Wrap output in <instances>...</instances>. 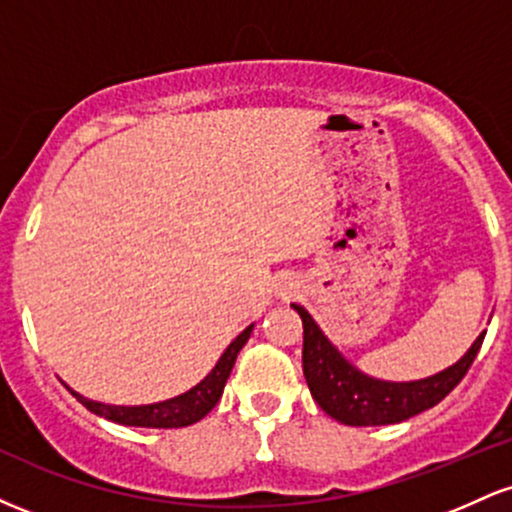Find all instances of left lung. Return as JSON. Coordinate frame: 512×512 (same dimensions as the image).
Listing matches in <instances>:
<instances>
[{"instance_id":"obj_1","label":"left lung","mask_w":512,"mask_h":512,"mask_svg":"<svg viewBox=\"0 0 512 512\" xmlns=\"http://www.w3.org/2000/svg\"><path fill=\"white\" fill-rule=\"evenodd\" d=\"M303 320V375L310 395L325 414L346 426H387L407 421L421 411L436 407L455 390L477 358L484 334L481 332L467 354L436 375L409 383L380 380L358 370L334 346L313 315L303 305L291 303Z\"/></svg>"}]
</instances>
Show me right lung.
<instances>
[{"label":"right lung","mask_w":512,"mask_h":512,"mask_svg":"<svg viewBox=\"0 0 512 512\" xmlns=\"http://www.w3.org/2000/svg\"><path fill=\"white\" fill-rule=\"evenodd\" d=\"M252 327H245L243 332L228 344V349L223 351L216 366L211 368V373L202 383H197L192 390L182 392V395L173 397V399H163V402H154V404H139V407H117V404H103V402H93L79 392H74L72 387L67 385V390L79 399L81 404L93 414L103 416V419L115 421V424L122 426H142V428H182L197 424L199 419L209 414L211 409L216 407L223 395V387H226L228 375H231L233 363L240 354L245 344H248Z\"/></svg>","instance_id":"1"}]
</instances>
